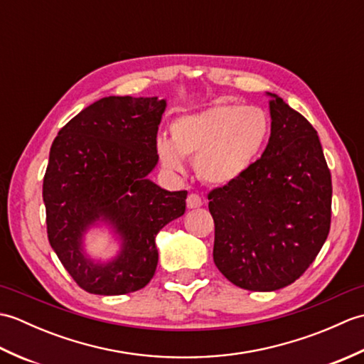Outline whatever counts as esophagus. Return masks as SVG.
<instances>
[{"mask_svg": "<svg viewBox=\"0 0 364 364\" xmlns=\"http://www.w3.org/2000/svg\"><path fill=\"white\" fill-rule=\"evenodd\" d=\"M186 202H188V208H191V210L192 208H200L203 205V200L198 194H189Z\"/></svg>", "mask_w": 364, "mask_h": 364, "instance_id": "obj_1", "label": "esophagus"}]
</instances>
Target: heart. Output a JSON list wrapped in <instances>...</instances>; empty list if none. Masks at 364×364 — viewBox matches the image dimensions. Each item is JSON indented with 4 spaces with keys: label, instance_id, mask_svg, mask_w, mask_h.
<instances>
[{
    "label": "heart",
    "instance_id": "obj_1",
    "mask_svg": "<svg viewBox=\"0 0 364 364\" xmlns=\"http://www.w3.org/2000/svg\"><path fill=\"white\" fill-rule=\"evenodd\" d=\"M267 133L269 120L259 107L218 105L178 117L170 125V141L158 137L154 149L170 173L184 175V158H196L206 183L227 184L250 167Z\"/></svg>",
    "mask_w": 364,
    "mask_h": 364
}]
</instances>
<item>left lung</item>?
Returning a JSON list of instances; mask_svg holds the SVG:
<instances>
[{
    "mask_svg": "<svg viewBox=\"0 0 364 364\" xmlns=\"http://www.w3.org/2000/svg\"><path fill=\"white\" fill-rule=\"evenodd\" d=\"M270 137L261 158L208 194L214 262L249 291H277L310 267L328 236L331 175L304 115L269 94Z\"/></svg>",
    "mask_w": 364,
    "mask_h": 364,
    "instance_id": "1",
    "label": "left lung"
}]
</instances>
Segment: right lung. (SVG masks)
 Returning a JSON list of instances; mask_svg holds the SVG:
<instances>
[{
  "label": "right lung",
  "mask_w": 364,
  "mask_h": 364,
  "mask_svg": "<svg viewBox=\"0 0 364 364\" xmlns=\"http://www.w3.org/2000/svg\"><path fill=\"white\" fill-rule=\"evenodd\" d=\"M166 100L105 97L60 128L43 176L46 233L76 284L90 294L142 289L158 266L154 237L186 211L188 191L149 180L158 164L156 136ZM109 223L122 249L109 263L90 260L83 233Z\"/></svg>",
  "instance_id": "1"
}]
</instances>
